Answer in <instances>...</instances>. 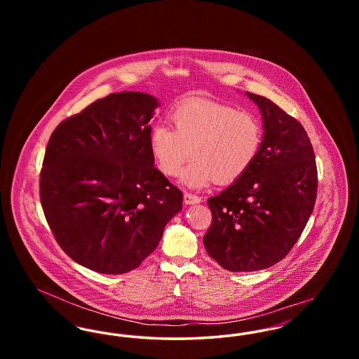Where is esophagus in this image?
Wrapping results in <instances>:
<instances>
[{
  "instance_id": "obj_1",
  "label": "esophagus",
  "mask_w": 359,
  "mask_h": 359,
  "mask_svg": "<svg viewBox=\"0 0 359 359\" xmlns=\"http://www.w3.org/2000/svg\"><path fill=\"white\" fill-rule=\"evenodd\" d=\"M201 202H202V198H201V196H196V195L189 194V192L184 194V203H186V205H198V203H201Z\"/></svg>"
}]
</instances>
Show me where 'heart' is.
<instances>
[{
	"instance_id": "b5f03b06",
	"label": "heart",
	"mask_w": 359,
	"mask_h": 359,
	"mask_svg": "<svg viewBox=\"0 0 359 359\" xmlns=\"http://www.w3.org/2000/svg\"><path fill=\"white\" fill-rule=\"evenodd\" d=\"M173 129L154 125L149 148L157 168L176 176L189 157L192 163L180 175L188 188H203L214 182L230 183L248 171L262 142L256 116L208 100H192L171 113Z\"/></svg>"
}]
</instances>
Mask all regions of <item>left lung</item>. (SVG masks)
<instances>
[{
  "label": "left lung",
  "mask_w": 359,
  "mask_h": 359,
  "mask_svg": "<svg viewBox=\"0 0 359 359\" xmlns=\"http://www.w3.org/2000/svg\"><path fill=\"white\" fill-rule=\"evenodd\" d=\"M262 118L252 167L208 199L212 222L203 243L230 272H256L287 256L312 214L318 171L307 132L271 100L246 93Z\"/></svg>",
  "instance_id": "8db88e82"
}]
</instances>
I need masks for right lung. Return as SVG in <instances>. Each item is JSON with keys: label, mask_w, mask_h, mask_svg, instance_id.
Here are the masks:
<instances>
[{"label": "right lung", "mask_w": 359, "mask_h": 359, "mask_svg": "<svg viewBox=\"0 0 359 359\" xmlns=\"http://www.w3.org/2000/svg\"><path fill=\"white\" fill-rule=\"evenodd\" d=\"M158 104L145 93H114L59 123L48 141L43 211L65 253L87 269H136L182 210V191L154 168L149 148Z\"/></svg>", "instance_id": "obj_1"}]
</instances>
